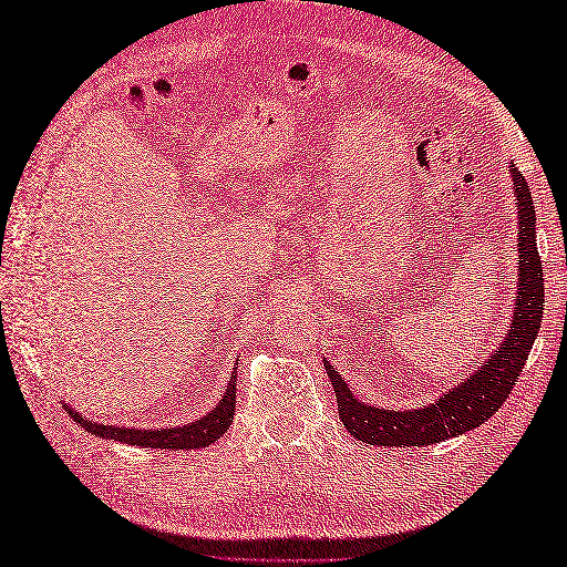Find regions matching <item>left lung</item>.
I'll list each match as a JSON object with an SVG mask.
<instances>
[{
	"label": "left lung",
	"mask_w": 567,
	"mask_h": 567,
	"mask_svg": "<svg viewBox=\"0 0 567 567\" xmlns=\"http://www.w3.org/2000/svg\"><path fill=\"white\" fill-rule=\"evenodd\" d=\"M509 177L516 197V224H519V238H516L519 262H516V299L507 333L502 336L495 351L485 355L475 372H470L463 382L451 384L439 400L416 409H382L378 404L360 402L329 360H323L336 400H339V416L346 431L358 441L404 449V445H431L461 436L465 431L483 426L519 382L540 329V317H544V268H540L536 250V212L532 192L514 163H509Z\"/></svg>",
	"instance_id": "8db88e82"
}]
</instances>
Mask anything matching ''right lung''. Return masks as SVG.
Listing matches in <instances>:
<instances>
[{
  "instance_id": "1",
  "label": "right lung",
  "mask_w": 567,
  "mask_h": 567,
  "mask_svg": "<svg viewBox=\"0 0 567 567\" xmlns=\"http://www.w3.org/2000/svg\"><path fill=\"white\" fill-rule=\"evenodd\" d=\"M236 370L238 360L231 372V380L226 384V392L219 396V402L212 406V412L199 416L197 421L185 426H165V429H134V426H110L97 424L75 412L70 404H65V412L78 421V424L94 433L100 439H114L128 445H143V449H167V451H189V449H204L212 445L216 439H221L226 429L231 426L234 412H236Z\"/></svg>"
}]
</instances>
